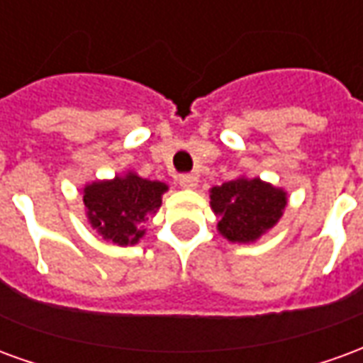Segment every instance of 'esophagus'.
I'll return each mask as SVG.
<instances>
[{"label": "esophagus", "mask_w": 363, "mask_h": 363, "mask_svg": "<svg viewBox=\"0 0 363 363\" xmlns=\"http://www.w3.org/2000/svg\"><path fill=\"white\" fill-rule=\"evenodd\" d=\"M177 184L184 187V189H194V187H197V176H194V174L179 176L177 177Z\"/></svg>", "instance_id": "1"}]
</instances>
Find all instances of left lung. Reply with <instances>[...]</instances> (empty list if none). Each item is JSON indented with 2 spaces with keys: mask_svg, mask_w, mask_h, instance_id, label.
<instances>
[{
  "mask_svg": "<svg viewBox=\"0 0 363 363\" xmlns=\"http://www.w3.org/2000/svg\"><path fill=\"white\" fill-rule=\"evenodd\" d=\"M217 230L228 242H258L284 217L287 191L259 177L238 176L209 189Z\"/></svg>",
  "mask_w": 363,
  "mask_h": 363,
  "instance_id": "1",
  "label": "left lung"
}]
</instances>
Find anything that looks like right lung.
<instances>
[{
  "label": "right lung",
  "mask_w": 363,
  "mask_h": 363,
  "mask_svg": "<svg viewBox=\"0 0 363 363\" xmlns=\"http://www.w3.org/2000/svg\"><path fill=\"white\" fill-rule=\"evenodd\" d=\"M168 184L125 172L113 179H97L82 187L89 227L107 242L135 246L146 235L145 223L160 209Z\"/></svg>",
  "instance_id": "obj_1"
}]
</instances>
